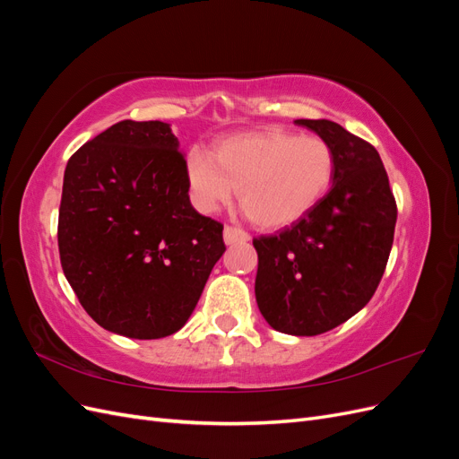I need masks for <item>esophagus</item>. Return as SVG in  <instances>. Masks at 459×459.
Returning <instances> with one entry per match:
<instances>
[{"instance_id":"34e87169","label":"esophagus","mask_w":459,"mask_h":459,"mask_svg":"<svg viewBox=\"0 0 459 459\" xmlns=\"http://www.w3.org/2000/svg\"><path fill=\"white\" fill-rule=\"evenodd\" d=\"M251 239V235L247 231H243L241 228H235V226H226L224 228V241L226 245H235V243H245Z\"/></svg>"}]
</instances>
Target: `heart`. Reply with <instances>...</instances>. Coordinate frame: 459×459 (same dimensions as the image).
<instances>
[{"instance_id": "obj_1", "label": "heart", "mask_w": 459, "mask_h": 459, "mask_svg": "<svg viewBox=\"0 0 459 459\" xmlns=\"http://www.w3.org/2000/svg\"><path fill=\"white\" fill-rule=\"evenodd\" d=\"M335 164L324 137L268 128L224 137L212 152L191 149L186 179L199 212H216L238 191L256 226L277 230L295 224L325 197Z\"/></svg>"}]
</instances>
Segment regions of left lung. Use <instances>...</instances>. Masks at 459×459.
Wrapping results in <instances>:
<instances>
[{
    "instance_id": "obj_1",
    "label": "left lung",
    "mask_w": 459,
    "mask_h": 459,
    "mask_svg": "<svg viewBox=\"0 0 459 459\" xmlns=\"http://www.w3.org/2000/svg\"><path fill=\"white\" fill-rule=\"evenodd\" d=\"M335 151L333 187L290 228L253 239L264 319L312 337L344 324L377 289L391 255L396 201L377 149L331 120H295Z\"/></svg>"
}]
</instances>
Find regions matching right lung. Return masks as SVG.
I'll return each instance as SVG.
<instances>
[{
    "label": "right lung",
    "mask_w": 459,
    "mask_h": 459,
    "mask_svg": "<svg viewBox=\"0 0 459 459\" xmlns=\"http://www.w3.org/2000/svg\"><path fill=\"white\" fill-rule=\"evenodd\" d=\"M186 157L160 120H122L68 159L59 206L66 281L93 322L160 339L195 310L224 226L189 201Z\"/></svg>",
    "instance_id": "right-lung-1"
}]
</instances>
